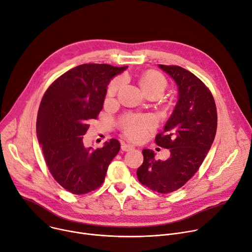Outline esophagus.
Returning <instances> with one entry per match:
<instances>
[{
  "instance_id": "34e87169",
  "label": "esophagus",
  "mask_w": 252,
  "mask_h": 252,
  "mask_svg": "<svg viewBox=\"0 0 252 252\" xmlns=\"http://www.w3.org/2000/svg\"><path fill=\"white\" fill-rule=\"evenodd\" d=\"M135 146L133 144H129V143H126V142H123L122 143V149L124 151H129L131 149H134Z\"/></svg>"
}]
</instances>
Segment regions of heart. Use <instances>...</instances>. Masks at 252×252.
<instances>
[{
  "mask_svg": "<svg viewBox=\"0 0 252 252\" xmlns=\"http://www.w3.org/2000/svg\"><path fill=\"white\" fill-rule=\"evenodd\" d=\"M142 89L149 96H161L167 88V81L165 76L156 70H148L140 78ZM122 86V79L115 78L110 83L107 89V97L113 98ZM154 125V119L151 116L144 115H127L123 118L122 128L125 134L133 140H141L147 135V131Z\"/></svg>",
  "mask_w": 252,
  "mask_h": 252,
  "instance_id": "obj_1",
  "label": "heart"
}]
</instances>
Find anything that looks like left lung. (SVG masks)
<instances>
[{
	"mask_svg": "<svg viewBox=\"0 0 252 252\" xmlns=\"http://www.w3.org/2000/svg\"><path fill=\"white\" fill-rule=\"evenodd\" d=\"M159 67L179 88L176 108L162 133L155 137L156 144L169 149L170 156L156 159L152 150L144 149L137 176L150 190L167 194L183 187L199 169L216 137L218 113L214 96L201 79L181 66Z\"/></svg>",
	"mask_w": 252,
	"mask_h": 252,
	"instance_id": "obj_1",
	"label": "left lung"
}]
</instances>
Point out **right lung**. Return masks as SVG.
<instances>
[{"mask_svg": "<svg viewBox=\"0 0 252 252\" xmlns=\"http://www.w3.org/2000/svg\"><path fill=\"white\" fill-rule=\"evenodd\" d=\"M126 68L97 63L78 65L55 79L39 104L36 135L46 164L55 181L72 194L98 189L121 149L116 139L101 148H86L83 136L103 108L110 79Z\"/></svg>", "mask_w": 252, "mask_h": 252, "instance_id": "obj_1", "label": "right lung"}]
</instances>
